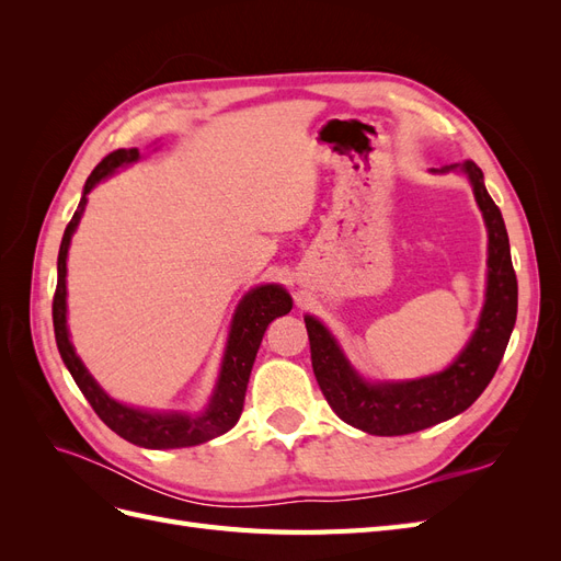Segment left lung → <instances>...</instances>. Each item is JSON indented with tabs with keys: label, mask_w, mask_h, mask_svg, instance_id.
I'll use <instances>...</instances> for the list:
<instances>
[{
	"label": "left lung",
	"mask_w": 561,
	"mask_h": 561,
	"mask_svg": "<svg viewBox=\"0 0 561 561\" xmlns=\"http://www.w3.org/2000/svg\"><path fill=\"white\" fill-rule=\"evenodd\" d=\"M449 171V168H445ZM489 231L486 301L461 355L439 375L402 383H367L351 369L330 332L311 316L304 318L311 344L316 381L334 414L369 435H407L447 421L482 396L494 379L517 318V276L503 215L472 161L463 163Z\"/></svg>",
	"instance_id": "1"
}]
</instances>
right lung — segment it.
<instances>
[{
  "instance_id": "obj_1",
  "label": "right lung",
  "mask_w": 561,
  "mask_h": 561,
  "mask_svg": "<svg viewBox=\"0 0 561 561\" xmlns=\"http://www.w3.org/2000/svg\"><path fill=\"white\" fill-rule=\"evenodd\" d=\"M140 159L138 149H116L107 154L103 161L95 165V171L87 180L83 186V196L79 201V208L75 210L70 225L65 227L62 243L58 252V285L54 295V330H56V344L60 351V358L70 369L72 379L77 381L79 390L91 402L95 414L103 419L107 426L122 435L124 439L133 445H140L147 449H178V447H194L201 443H208V439L227 433L236 426L241 412H243V400H245V388L250 379V369L254 363V355L260 351L262 336L268 328V322L290 313L293 299L283 287L278 285H262L250 290L243 301L239 304L233 316V325L229 332V344L225 353L222 371H219V381L215 388V396L208 404V410L190 416V414H157V412H145V410H133L122 402L112 400L103 388H100L89 369L83 367L79 355L75 353L70 344V334H67V320H65V274H67V248H70L72 233L79 225L83 206H87V194L93 186L112 175L118 165L133 163Z\"/></svg>"
}]
</instances>
